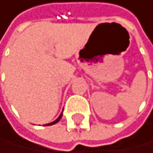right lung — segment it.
I'll return each instance as SVG.
<instances>
[{
	"instance_id": "add662e5",
	"label": "right lung",
	"mask_w": 153,
	"mask_h": 153,
	"mask_svg": "<svg viewBox=\"0 0 153 153\" xmlns=\"http://www.w3.org/2000/svg\"><path fill=\"white\" fill-rule=\"evenodd\" d=\"M61 117H62V112L60 113V115H59V116H58V117H57V118H56V120H54V121L51 122V123H49V124H46V125H44V126H51V125H53V124H56V123H57V122L60 120V119H61Z\"/></svg>"
}]
</instances>
